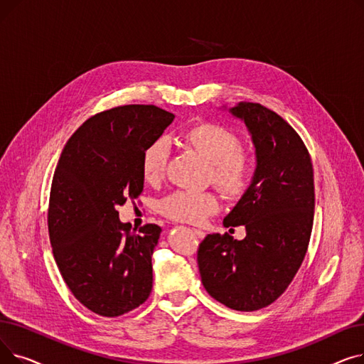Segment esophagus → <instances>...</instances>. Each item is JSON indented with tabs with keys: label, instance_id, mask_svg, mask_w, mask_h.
<instances>
[{
	"label": "esophagus",
	"instance_id": "esophagus-1",
	"mask_svg": "<svg viewBox=\"0 0 364 364\" xmlns=\"http://www.w3.org/2000/svg\"><path fill=\"white\" fill-rule=\"evenodd\" d=\"M193 233H195L199 239H203V237H205V232L199 230V228H193Z\"/></svg>",
	"mask_w": 364,
	"mask_h": 364
}]
</instances>
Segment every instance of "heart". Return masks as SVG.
Masks as SVG:
<instances>
[{
	"instance_id": "b5f03b06",
	"label": "heart",
	"mask_w": 364,
	"mask_h": 364,
	"mask_svg": "<svg viewBox=\"0 0 364 364\" xmlns=\"http://www.w3.org/2000/svg\"><path fill=\"white\" fill-rule=\"evenodd\" d=\"M183 143L198 151L209 162L208 178L230 198L243 196L257 174V161L240 147L237 134L220 124L200 122L187 128ZM169 147L162 139L151 141L141 155V176L146 183L158 184L168 165ZM220 209L218 198L213 192L171 193L159 202L162 215L181 223H202Z\"/></svg>"
}]
</instances>
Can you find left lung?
Listing matches in <instances>:
<instances>
[{"mask_svg":"<svg viewBox=\"0 0 364 364\" xmlns=\"http://www.w3.org/2000/svg\"><path fill=\"white\" fill-rule=\"evenodd\" d=\"M228 112L245 122L257 155L251 187L223 221L225 227L245 225L246 237L208 235L198 264L214 299L237 311H255L286 291L307 252L314 218L313 164L296 131L276 112L247 102Z\"/></svg>","mask_w":364,"mask_h":364,"instance_id":"8db88e82","label":"left lung"}]
</instances>
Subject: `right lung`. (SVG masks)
Wrapping results in <instances>:
<instances>
[{"mask_svg":"<svg viewBox=\"0 0 364 364\" xmlns=\"http://www.w3.org/2000/svg\"><path fill=\"white\" fill-rule=\"evenodd\" d=\"M174 118L153 105L100 112L73 132L55 166L48 206L54 259L73 296L99 316H122L151 292L162 228L146 224L131 233L117 206L141 195L143 151Z\"/></svg>","mask_w":364,"mask_h":364,"instance_id":"1","label":"right lung"}]
</instances>
